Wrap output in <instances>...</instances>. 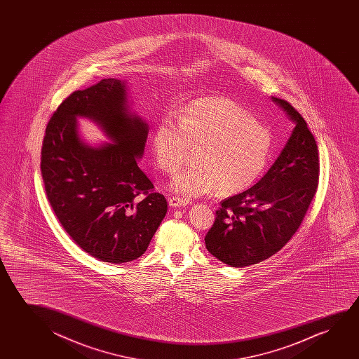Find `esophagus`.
<instances>
[{
  "instance_id": "34e87169",
  "label": "esophagus",
  "mask_w": 359,
  "mask_h": 359,
  "mask_svg": "<svg viewBox=\"0 0 359 359\" xmlns=\"http://www.w3.org/2000/svg\"><path fill=\"white\" fill-rule=\"evenodd\" d=\"M168 201H169V205L172 207H184L190 203L189 200H185V198H182V197L177 196L169 197Z\"/></svg>"
}]
</instances>
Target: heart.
I'll list each match as a JSON object with an SVG mask.
<instances>
[{
  "instance_id": "b5f03b06",
  "label": "heart",
  "mask_w": 359,
  "mask_h": 359,
  "mask_svg": "<svg viewBox=\"0 0 359 359\" xmlns=\"http://www.w3.org/2000/svg\"><path fill=\"white\" fill-rule=\"evenodd\" d=\"M153 154L159 169L179 170L190 146H201L198 165L177 174L172 190L185 197L243 191L264 172L272 147L270 128L241 104L206 97L187 104L179 118L164 115L153 131Z\"/></svg>"
}]
</instances>
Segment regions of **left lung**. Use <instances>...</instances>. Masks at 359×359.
I'll return each instance as SVG.
<instances>
[{"label": "left lung", "mask_w": 359, "mask_h": 359, "mask_svg": "<svg viewBox=\"0 0 359 359\" xmlns=\"http://www.w3.org/2000/svg\"><path fill=\"white\" fill-rule=\"evenodd\" d=\"M295 123L276 162L260 182L221 202L205 236L207 250L231 267L275 255L298 231L319 180V153L304 118L287 100L272 97Z\"/></svg>", "instance_id": "8db88e82"}]
</instances>
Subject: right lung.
<instances>
[{
  "mask_svg": "<svg viewBox=\"0 0 359 359\" xmlns=\"http://www.w3.org/2000/svg\"><path fill=\"white\" fill-rule=\"evenodd\" d=\"M77 117L90 118L112 143L87 145ZM147 136L126 83L115 79L74 92L46 126L40 169L48 200L76 244L104 262L138 259L167 215L165 197L138 167Z\"/></svg>",
  "mask_w": 359,
  "mask_h": 359,
  "instance_id": "obj_1",
  "label": "right lung"
}]
</instances>
